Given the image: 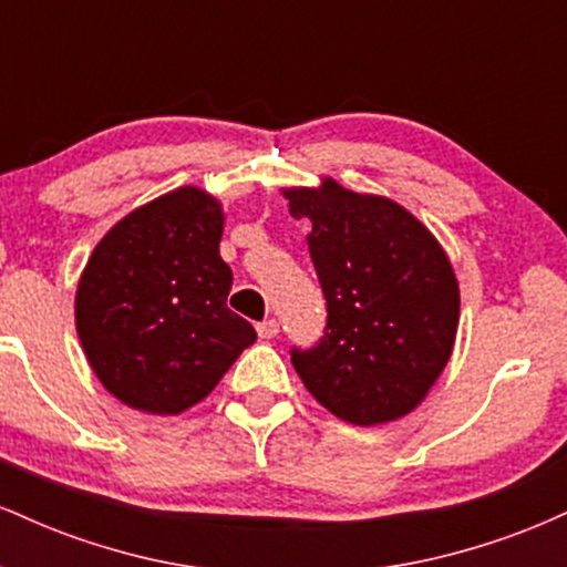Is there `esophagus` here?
Returning <instances> with one entry per match:
<instances>
[{
  "instance_id": "obj_1",
  "label": "esophagus",
  "mask_w": 567,
  "mask_h": 567,
  "mask_svg": "<svg viewBox=\"0 0 567 567\" xmlns=\"http://www.w3.org/2000/svg\"><path fill=\"white\" fill-rule=\"evenodd\" d=\"M256 330H258V336H261V338H275L279 333V322L277 320H264V322L256 324Z\"/></svg>"
}]
</instances>
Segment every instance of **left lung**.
Wrapping results in <instances>:
<instances>
[{
  "label": "left lung",
  "mask_w": 567,
  "mask_h": 567,
  "mask_svg": "<svg viewBox=\"0 0 567 567\" xmlns=\"http://www.w3.org/2000/svg\"><path fill=\"white\" fill-rule=\"evenodd\" d=\"M285 197L290 216L311 224L306 243L328 301L324 336L292 349V368L349 424L402 419L440 379L458 330V282L445 250L402 205L333 178Z\"/></svg>",
  "instance_id": "obj_1"
}]
</instances>
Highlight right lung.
Segmentation results:
<instances>
[{
  "label": "right lung",
  "instance_id": "obj_1",
  "mask_svg": "<svg viewBox=\"0 0 567 567\" xmlns=\"http://www.w3.org/2000/svg\"><path fill=\"white\" fill-rule=\"evenodd\" d=\"M220 202L175 188L114 226L84 266L76 333L97 381L125 405L175 415L197 405L256 341L226 306Z\"/></svg>",
  "mask_w": 567,
  "mask_h": 567
}]
</instances>
